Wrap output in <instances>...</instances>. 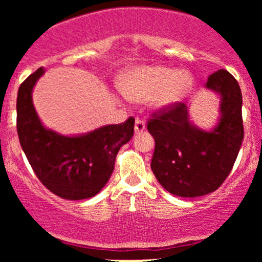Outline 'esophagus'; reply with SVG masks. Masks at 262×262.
<instances>
[{
	"label": "esophagus",
	"instance_id": "esophagus-1",
	"mask_svg": "<svg viewBox=\"0 0 262 262\" xmlns=\"http://www.w3.org/2000/svg\"><path fill=\"white\" fill-rule=\"evenodd\" d=\"M145 129V122L141 121V119H135V125H134V130L135 133H140Z\"/></svg>",
	"mask_w": 262,
	"mask_h": 262
}]
</instances>
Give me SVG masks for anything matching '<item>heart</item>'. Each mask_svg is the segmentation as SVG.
I'll list each match as a JSON object with an SVG mask.
<instances>
[{"label":"heart","mask_w":262,"mask_h":262,"mask_svg":"<svg viewBox=\"0 0 262 262\" xmlns=\"http://www.w3.org/2000/svg\"><path fill=\"white\" fill-rule=\"evenodd\" d=\"M193 76L186 70L161 65H143L128 69L119 76L118 89L123 96L134 102L151 97L159 110H167L182 102L192 91Z\"/></svg>","instance_id":"heart-1"}]
</instances>
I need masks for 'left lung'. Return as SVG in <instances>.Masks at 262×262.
Listing matches in <instances>:
<instances>
[{"mask_svg":"<svg viewBox=\"0 0 262 262\" xmlns=\"http://www.w3.org/2000/svg\"><path fill=\"white\" fill-rule=\"evenodd\" d=\"M206 89L221 97L218 123L210 130L191 122L185 103L156 112L148 122L155 139L151 170L175 196L193 198L215 191L233 169L244 139L242 91L233 75L215 71Z\"/></svg>","mask_w":262,"mask_h":262,"instance_id":"1","label":"left lung"}]
</instances>
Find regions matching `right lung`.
<instances>
[{
	"label": "right lung",
	"instance_id": "obj_1",
	"mask_svg": "<svg viewBox=\"0 0 262 262\" xmlns=\"http://www.w3.org/2000/svg\"><path fill=\"white\" fill-rule=\"evenodd\" d=\"M39 68L19 86L17 95V133L33 171L49 191L64 200L93 197L104 187L122 145L134 134V118L81 135H62L45 128L32 100Z\"/></svg>",
	"mask_w": 262,
	"mask_h": 262
}]
</instances>
